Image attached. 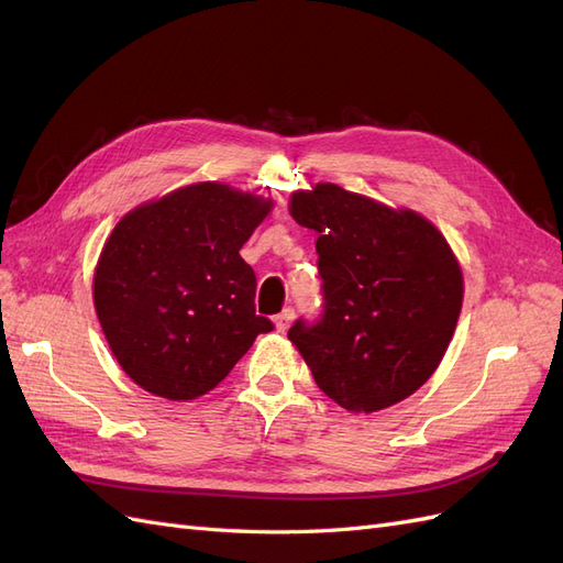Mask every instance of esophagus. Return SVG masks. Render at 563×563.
Instances as JSON below:
<instances>
[{"instance_id": "obj_1", "label": "esophagus", "mask_w": 563, "mask_h": 563, "mask_svg": "<svg viewBox=\"0 0 563 563\" xmlns=\"http://www.w3.org/2000/svg\"><path fill=\"white\" fill-rule=\"evenodd\" d=\"M294 317H296L294 308H286L284 312H279V314L275 317V327H277V331H286L288 327H291V321H294Z\"/></svg>"}]
</instances>
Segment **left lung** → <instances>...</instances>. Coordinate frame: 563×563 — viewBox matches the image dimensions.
Listing matches in <instances>:
<instances>
[{"label": "left lung", "mask_w": 563, "mask_h": 563, "mask_svg": "<svg viewBox=\"0 0 563 563\" xmlns=\"http://www.w3.org/2000/svg\"><path fill=\"white\" fill-rule=\"evenodd\" d=\"M291 216L317 232L321 314L288 329L314 383L354 413L411 397L437 371L463 308L451 246L422 216L331 183L294 192Z\"/></svg>", "instance_id": "left-lung-1"}]
</instances>
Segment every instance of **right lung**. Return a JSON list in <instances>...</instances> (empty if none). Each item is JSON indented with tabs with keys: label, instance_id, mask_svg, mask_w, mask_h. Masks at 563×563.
I'll use <instances>...</instances> for the list:
<instances>
[{
	"label": "right lung",
	"instance_id": "obj_1",
	"mask_svg": "<svg viewBox=\"0 0 563 563\" xmlns=\"http://www.w3.org/2000/svg\"><path fill=\"white\" fill-rule=\"evenodd\" d=\"M272 203L220 183L183 187L119 220L93 277L98 321L126 376L152 395H207L275 329L255 314L240 249Z\"/></svg>",
	"mask_w": 563,
	"mask_h": 563
}]
</instances>
